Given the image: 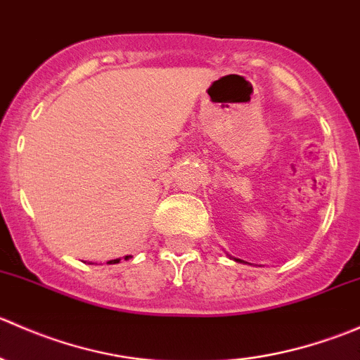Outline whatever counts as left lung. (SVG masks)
<instances>
[{
    "instance_id": "left-lung-1",
    "label": "left lung",
    "mask_w": 360,
    "mask_h": 360,
    "mask_svg": "<svg viewBox=\"0 0 360 360\" xmlns=\"http://www.w3.org/2000/svg\"><path fill=\"white\" fill-rule=\"evenodd\" d=\"M226 256H228V257H230V259H233V261H237V263H244V261H242V259H237V257H233V256H230V254H226Z\"/></svg>"
}]
</instances>
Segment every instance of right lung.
<instances>
[{
	"instance_id": "add662e5",
	"label": "right lung",
	"mask_w": 360,
	"mask_h": 360,
	"mask_svg": "<svg viewBox=\"0 0 360 360\" xmlns=\"http://www.w3.org/2000/svg\"><path fill=\"white\" fill-rule=\"evenodd\" d=\"M129 257H132V256H125V257H123V259H129ZM108 263H110V264H115V263H120V257H118V259H111V261H108Z\"/></svg>"
}]
</instances>
